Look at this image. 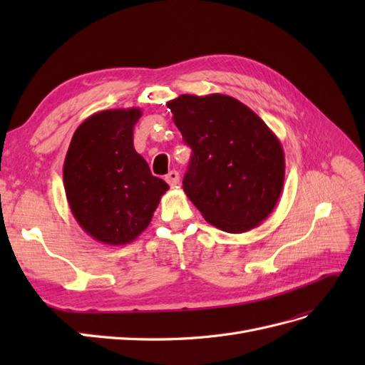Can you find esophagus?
Masks as SVG:
<instances>
[{"label": "esophagus", "mask_w": 365, "mask_h": 365, "mask_svg": "<svg viewBox=\"0 0 365 365\" xmlns=\"http://www.w3.org/2000/svg\"><path fill=\"white\" fill-rule=\"evenodd\" d=\"M165 181H168L169 185H176L180 182V173L176 170H170L168 175H165Z\"/></svg>", "instance_id": "obj_1"}]
</instances>
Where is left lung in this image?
I'll list each match as a JSON object with an SVG mask.
<instances>
[{
  "label": "left lung",
  "mask_w": 365,
  "mask_h": 365,
  "mask_svg": "<svg viewBox=\"0 0 365 365\" xmlns=\"http://www.w3.org/2000/svg\"><path fill=\"white\" fill-rule=\"evenodd\" d=\"M192 158L182 187L207 222L245 233L267 219L284 181V152L267 123L225 94L168 102Z\"/></svg>",
  "instance_id": "1"
}]
</instances>
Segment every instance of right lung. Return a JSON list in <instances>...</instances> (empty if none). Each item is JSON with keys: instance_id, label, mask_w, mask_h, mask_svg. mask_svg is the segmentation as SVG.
I'll list each match as a JSON object with an SVG mask.
<instances>
[{"instance_id": "add662e5", "label": "right lung", "mask_w": 365, "mask_h": 365, "mask_svg": "<svg viewBox=\"0 0 365 365\" xmlns=\"http://www.w3.org/2000/svg\"><path fill=\"white\" fill-rule=\"evenodd\" d=\"M140 108L106 109L82 121L63 163L71 213L86 235L126 245L150 224L168 182L150 173L134 148Z\"/></svg>"}]
</instances>
